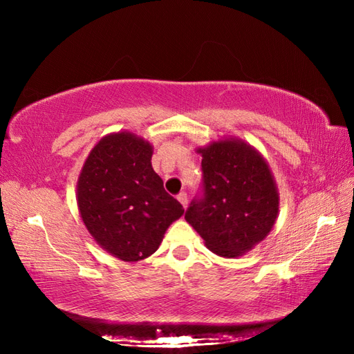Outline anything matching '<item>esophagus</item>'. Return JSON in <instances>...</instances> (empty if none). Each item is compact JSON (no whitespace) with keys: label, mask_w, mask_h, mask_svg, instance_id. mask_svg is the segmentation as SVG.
<instances>
[{"label":"esophagus","mask_w":354,"mask_h":354,"mask_svg":"<svg viewBox=\"0 0 354 354\" xmlns=\"http://www.w3.org/2000/svg\"><path fill=\"white\" fill-rule=\"evenodd\" d=\"M178 201L181 202V205L187 208V204H189V198H187V193H179L178 194Z\"/></svg>","instance_id":"34e87169"}]
</instances>
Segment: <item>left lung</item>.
I'll return each instance as SVG.
<instances>
[{"label":"left lung","instance_id":"left-lung-1","mask_svg":"<svg viewBox=\"0 0 354 354\" xmlns=\"http://www.w3.org/2000/svg\"><path fill=\"white\" fill-rule=\"evenodd\" d=\"M202 196L193 199L185 221L209 251L236 259L265 239L278 216L277 184L257 150L237 138L199 147Z\"/></svg>","mask_w":354,"mask_h":354}]
</instances>
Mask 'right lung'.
<instances>
[{
  "label": "right lung",
  "instance_id": "obj_1",
  "mask_svg": "<svg viewBox=\"0 0 354 354\" xmlns=\"http://www.w3.org/2000/svg\"><path fill=\"white\" fill-rule=\"evenodd\" d=\"M152 145L132 132L109 133L89 152L79 175L82 221L97 245L123 261L152 255L184 214L152 169Z\"/></svg>",
  "mask_w": 354,
  "mask_h": 354
}]
</instances>
